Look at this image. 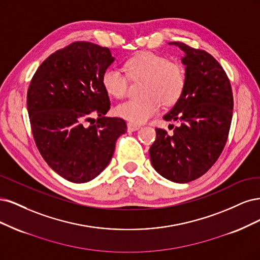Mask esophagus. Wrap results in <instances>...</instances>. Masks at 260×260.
<instances>
[{"label": "esophagus", "mask_w": 260, "mask_h": 260, "mask_svg": "<svg viewBox=\"0 0 260 260\" xmlns=\"http://www.w3.org/2000/svg\"><path fill=\"white\" fill-rule=\"evenodd\" d=\"M140 127H141L140 125H136V124L131 123V122H128V123H127V128H128V131H131V132L138 131Z\"/></svg>", "instance_id": "esophagus-1"}]
</instances>
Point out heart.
<instances>
[{
  "mask_svg": "<svg viewBox=\"0 0 260 260\" xmlns=\"http://www.w3.org/2000/svg\"><path fill=\"white\" fill-rule=\"evenodd\" d=\"M125 71L133 81L142 80L139 99L120 104L115 113L134 124H144L154 116L161 105L173 106L181 97L186 86L182 67L151 52H141L125 62ZM102 84L113 98L121 99L127 91V77L119 69L109 68L102 77Z\"/></svg>",
  "mask_w": 260,
  "mask_h": 260,
  "instance_id": "obj_1",
  "label": "heart"
}]
</instances>
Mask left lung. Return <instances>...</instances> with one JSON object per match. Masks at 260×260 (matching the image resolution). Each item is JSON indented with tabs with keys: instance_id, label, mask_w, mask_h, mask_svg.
Listing matches in <instances>:
<instances>
[{
	"instance_id": "1",
	"label": "left lung",
	"mask_w": 260,
	"mask_h": 260,
	"mask_svg": "<svg viewBox=\"0 0 260 260\" xmlns=\"http://www.w3.org/2000/svg\"><path fill=\"white\" fill-rule=\"evenodd\" d=\"M169 44L185 53L181 62L186 66V86L163 119L180 125L172 135L155 128L149 154L164 178L186 183L204 175L221 154L232 120L233 95L227 74L211 54L181 42Z\"/></svg>"
}]
</instances>
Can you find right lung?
I'll list each match as a JSON object with an SVG mask.
<instances>
[{"label": "right lung", "mask_w": 260, "mask_h": 260, "mask_svg": "<svg viewBox=\"0 0 260 260\" xmlns=\"http://www.w3.org/2000/svg\"><path fill=\"white\" fill-rule=\"evenodd\" d=\"M113 61L108 47L74 42L46 58L31 80L27 108L36 145L48 166L71 182L97 177L127 131L123 119L106 116L110 99L102 77ZM90 120L96 123L85 127Z\"/></svg>", "instance_id": "1"}]
</instances>
